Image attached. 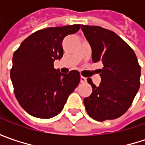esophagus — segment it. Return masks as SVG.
<instances>
[{
	"label": "esophagus",
	"mask_w": 145,
	"mask_h": 145,
	"mask_svg": "<svg viewBox=\"0 0 145 145\" xmlns=\"http://www.w3.org/2000/svg\"><path fill=\"white\" fill-rule=\"evenodd\" d=\"M80 82H81V83L86 82V77H83V76H80Z\"/></svg>",
	"instance_id": "1"
}]
</instances>
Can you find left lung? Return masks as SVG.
Segmentation results:
<instances>
[{
	"instance_id": "8db88e82",
	"label": "left lung",
	"mask_w": 145,
	"mask_h": 145,
	"mask_svg": "<svg viewBox=\"0 0 145 145\" xmlns=\"http://www.w3.org/2000/svg\"><path fill=\"white\" fill-rule=\"evenodd\" d=\"M92 50V61L101 62V81L88 83L92 93L84 99L87 113L97 121L115 119L127 112L140 86L141 69L131 47L114 32L98 26L81 25Z\"/></svg>"
}]
</instances>
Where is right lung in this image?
Here are the masks:
<instances>
[{"label":"right lung","mask_w":145,"mask_h":145,"mask_svg":"<svg viewBox=\"0 0 145 145\" xmlns=\"http://www.w3.org/2000/svg\"><path fill=\"white\" fill-rule=\"evenodd\" d=\"M80 27L74 24L39 30L15 51L11 80L16 100L28 114L39 118L57 116L79 85L80 73L63 74L54 68V62L63 56L64 39Z\"/></svg>","instance_id":"right-lung-1"}]
</instances>
